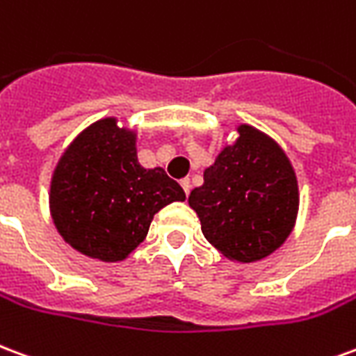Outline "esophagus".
<instances>
[{
    "instance_id": "obj_1",
    "label": "esophagus",
    "mask_w": 356,
    "mask_h": 356,
    "mask_svg": "<svg viewBox=\"0 0 356 356\" xmlns=\"http://www.w3.org/2000/svg\"><path fill=\"white\" fill-rule=\"evenodd\" d=\"M180 184H181V188H184V191H186V195H189V189H191V181H189V178H184Z\"/></svg>"
}]
</instances>
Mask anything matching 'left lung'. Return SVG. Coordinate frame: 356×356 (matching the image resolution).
Returning a JSON list of instances; mask_svg holds the SVG:
<instances>
[{"label": "left lung", "instance_id": "8db88e82", "mask_svg": "<svg viewBox=\"0 0 356 356\" xmlns=\"http://www.w3.org/2000/svg\"><path fill=\"white\" fill-rule=\"evenodd\" d=\"M188 203L210 245L232 261L252 264L273 254L292 233L300 209L294 167L266 132L238 124Z\"/></svg>", "mask_w": 356, "mask_h": 356}]
</instances>
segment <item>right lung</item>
Returning <instances> with one entry per match:
<instances>
[{
    "label": "right lung",
    "mask_w": 356,
    "mask_h": 356,
    "mask_svg": "<svg viewBox=\"0 0 356 356\" xmlns=\"http://www.w3.org/2000/svg\"><path fill=\"white\" fill-rule=\"evenodd\" d=\"M136 132L104 118L83 129L51 176L49 210L56 232L92 260L123 261L146 238L163 207L184 201L161 167L144 168Z\"/></svg>",
    "instance_id": "obj_1"
}]
</instances>
